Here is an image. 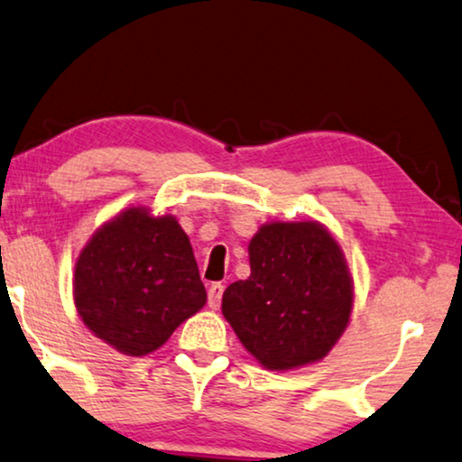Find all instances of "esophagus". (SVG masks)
<instances>
[{"label":"esophagus","instance_id":"obj_1","mask_svg":"<svg viewBox=\"0 0 462 462\" xmlns=\"http://www.w3.org/2000/svg\"><path fill=\"white\" fill-rule=\"evenodd\" d=\"M223 291H225V287L220 283H212L208 287V306L212 310H217L220 306V300H223Z\"/></svg>","mask_w":462,"mask_h":462}]
</instances>
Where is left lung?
Returning <instances> with one entry per match:
<instances>
[{
    "mask_svg": "<svg viewBox=\"0 0 462 462\" xmlns=\"http://www.w3.org/2000/svg\"><path fill=\"white\" fill-rule=\"evenodd\" d=\"M250 277L223 293V317L264 369L290 371L323 360L342 337L354 306L344 252L319 220L258 229L247 245Z\"/></svg>",
    "mask_w": 462,
    "mask_h": 462,
    "instance_id": "left-lung-1",
    "label": "left lung"
}]
</instances>
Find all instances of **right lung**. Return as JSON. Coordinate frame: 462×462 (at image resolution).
Segmentation results:
<instances>
[{
	"label": "right lung",
	"mask_w": 462,
	"mask_h": 462,
	"mask_svg": "<svg viewBox=\"0 0 462 462\" xmlns=\"http://www.w3.org/2000/svg\"><path fill=\"white\" fill-rule=\"evenodd\" d=\"M72 296L93 336L126 356H145L206 304L189 237L172 215L131 206L89 237Z\"/></svg>",
	"instance_id": "obj_1"
}]
</instances>
